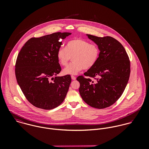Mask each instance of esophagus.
<instances>
[{
    "instance_id": "34e87169",
    "label": "esophagus",
    "mask_w": 149,
    "mask_h": 149,
    "mask_svg": "<svg viewBox=\"0 0 149 149\" xmlns=\"http://www.w3.org/2000/svg\"><path fill=\"white\" fill-rule=\"evenodd\" d=\"M71 78H72V79L73 80H76V77L75 76H71Z\"/></svg>"
}]
</instances>
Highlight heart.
Wrapping results in <instances>:
<instances>
[{
	"mask_svg": "<svg viewBox=\"0 0 149 149\" xmlns=\"http://www.w3.org/2000/svg\"><path fill=\"white\" fill-rule=\"evenodd\" d=\"M100 56V49L96 44L76 38L68 42L66 47H60L57 52L59 64L66 66L72 57V63L63 70L65 75L77 74L83 69H89L97 63Z\"/></svg>",
	"mask_w": 149,
	"mask_h": 149,
	"instance_id": "heart-1",
	"label": "heart"
}]
</instances>
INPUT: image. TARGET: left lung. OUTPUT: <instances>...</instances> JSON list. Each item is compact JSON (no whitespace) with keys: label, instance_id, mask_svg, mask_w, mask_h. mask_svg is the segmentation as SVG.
I'll list each match as a JSON object with an SVG mask.
<instances>
[{"label":"left lung","instance_id":"left-lung-1","mask_svg":"<svg viewBox=\"0 0 149 149\" xmlns=\"http://www.w3.org/2000/svg\"><path fill=\"white\" fill-rule=\"evenodd\" d=\"M100 49L95 65L79 76V92L85 103L103 109L112 106L122 96L130 74V61L123 45L116 39L86 34ZM96 81L95 82L94 80Z\"/></svg>","mask_w":149,"mask_h":149}]
</instances>
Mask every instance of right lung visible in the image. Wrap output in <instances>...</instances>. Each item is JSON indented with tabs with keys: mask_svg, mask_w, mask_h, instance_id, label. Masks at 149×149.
<instances>
[{
	"mask_svg": "<svg viewBox=\"0 0 149 149\" xmlns=\"http://www.w3.org/2000/svg\"><path fill=\"white\" fill-rule=\"evenodd\" d=\"M70 33H54L29 40L19 52L15 64L18 84L34 106L52 109L64 100L71 83L70 75L55 77L61 68L57 52ZM53 81H50V79Z\"/></svg>",
	"mask_w": 149,
	"mask_h": 149,
	"instance_id": "add662e5",
	"label": "right lung"
}]
</instances>
